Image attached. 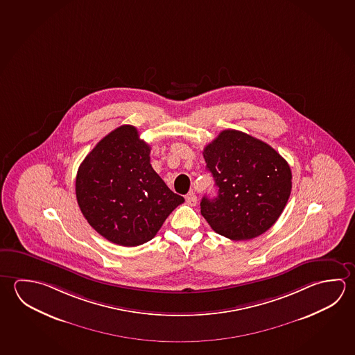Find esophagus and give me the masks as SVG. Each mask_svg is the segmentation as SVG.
<instances>
[{"label":"esophagus","mask_w":355,"mask_h":355,"mask_svg":"<svg viewBox=\"0 0 355 355\" xmlns=\"http://www.w3.org/2000/svg\"><path fill=\"white\" fill-rule=\"evenodd\" d=\"M186 202L189 205H197V202H198V199H197V196L194 194V193H189V194H187Z\"/></svg>","instance_id":"1"}]
</instances>
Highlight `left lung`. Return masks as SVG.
I'll list each match as a JSON object with an SVG mask.
<instances>
[{"label":"left lung","instance_id":"obj_1","mask_svg":"<svg viewBox=\"0 0 355 355\" xmlns=\"http://www.w3.org/2000/svg\"><path fill=\"white\" fill-rule=\"evenodd\" d=\"M218 194L203 197L200 213L218 234L248 241L279 218L292 191L286 159L261 139L236 130L222 131L203 150Z\"/></svg>","mask_w":355,"mask_h":355}]
</instances>
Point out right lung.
<instances>
[{
	"mask_svg": "<svg viewBox=\"0 0 355 355\" xmlns=\"http://www.w3.org/2000/svg\"><path fill=\"white\" fill-rule=\"evenodd\" d=\"M150 147L123 125L96 144L76 177V197L89 225L107 241L136 247L148 242L184 202L150 166Z\"/></svg>",
	"mask_w": 355,
	"mask_h": 355,
	"instance_id": "right-lung-1",
	"label": "right lung"
}]
</instances>
